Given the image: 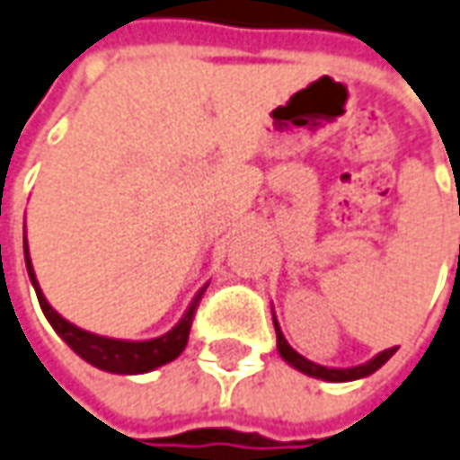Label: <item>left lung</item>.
I'll list each match as a JSON object with an SVG mask.
<instances>
[{
  "instance_id": "8db88e82",
  "label": "left lung",
  "mask_w": 460,
  "mask_h": 460,
  "mask_svg": "<svg viewBox=\"0 0 460 460\" xmlns=\"http://www.w3.org/2000/svg\"><path fill=\"white\" fill-rule=\"evenodd\" d=\"M274 330H277V349H279V355L284 358V362H289L295 370L299 373L309 375V377H320V380H327V383H349V380H360V377H367V375H373L375 370H380L383 365H385L393 355H395V349L398 348H387L383 352H377L373 360L362 362V365H355V367H324V365H317V362L307 360V358H302L295 348H289V342L284 340L282 330H279V322L274 317Z\"/></svg>"
}]
</instances>
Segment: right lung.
Wrapping results in <instances>:
<instances>
[{
    "instance_id": "1",
    "label": "right lung",
    "mask_w": 460,
    "mask_h": 460,
    "mask_svg": "<svg viewBox=\"0 0 460 460\" xmlns=\"http://www.w3.org/2000/svg\"><path fill=\"white\" fill-rule=\"evenodd\" d=\"M24 261H27L30 282H32L34 292H37V299H40V307L45 312L47 322L52 324V330H55V332H58V335L83 358V360L90 362L93 367L115 375L151 373V370L161 367L165 362L176 360L178 355L183 352V348H186V342H189L193 312L199 307V299L204 295V289L208 287V284H206L204 289L193 296V302H190L189 309L183 312V317H181L176 327L168 330L165 335L153 337V340H140V342L138 340H115V337H102L95 335V332H87V330H80L77 324L67 322L59 312L52 309V305L47 302L45 295H42V289H40L37 277H34L32 259H30V249H27V236H24Z\"/></svg>"
}]
</instances>
